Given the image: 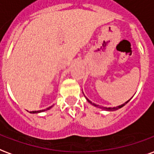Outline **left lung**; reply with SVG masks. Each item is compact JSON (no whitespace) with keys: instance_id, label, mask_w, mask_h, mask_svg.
I'll return each instance as SVG.
<instances>
[{"instance_id":"1","label":"left lung","mask_w":154,"mask_h":154,"mask_svg":"<svg viewBox=\"0 0 154 154\" xmlns=\"http://www.w3.org/2000/svg\"><path fill=\"white\" fill-rule=\"evenodd\" d=\"M86 99H87V101H88V103H91V104H92L93 106H97V107H98V106H98V105H96L95 103H92L91 101L88 100V98H87V97H86ZM130 100H131V99H130ZM130 100H128L127 102H125V103H123V104H122V105H120V106H116V107H102V106H99V107H100V108H103V110H106V111H110V112H112V111H116V110H118V109H120V108H122V106H124L125 105V104H126V103H127L128 102H129V101H130Z\"/></svg>"}]
</instances>
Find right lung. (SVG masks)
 <instances>
[{
  "label": "right lung",
  "mask_w": 154,
  "mask_h": 154,
  "mask_svg": "<svg viewBox=\"0 0 154 154\" xmlns=\"http://www.w3.org/2000/svg\"><path fill=\"white\" fill-rule=\"evenodd\" d=\"M51 107H52V106H49V107H48L46 110H40V111H32V112H30V113H39V112H44V111H47V110H49L51 109Z\"/></svg>",
  "instance_id": "add662e5"
}]
</instances>
